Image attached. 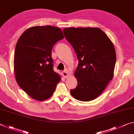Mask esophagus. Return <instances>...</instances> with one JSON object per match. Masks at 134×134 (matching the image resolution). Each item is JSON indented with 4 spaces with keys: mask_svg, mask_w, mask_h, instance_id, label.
Returning <instances> with one entry per match:
<instances>
[{
    "mask_svg": "<svg viewBox=\"0 0 134 134\" xmlns=\"http://www.w3.org/2000/svg\"><path fill=\"white\" fill-rule=\"evenodd\" d=\"M63 76H64L65 78H67L68 77H69V73H68L66 70H65V71H63Z\"/></svg>",
    "mask_w": 134,
    "mask_h": 134,
    "instance_id": "1",
    "label": "esophagus"
}]
</instances>
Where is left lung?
I'll use <instances>...</instances> for the list:
<instances>
[{
  "mask_svg": "<svg viewBox=\"0 0 134 134\" xmlns=\"http://www.w3.org/2000/svg\"><path fill=\"white\" fill-rule=\"evenodd\" d=\"M63 32L79 60L74 72L78 85L70 93L79 100H92L102 94L113 77L116 58L114 45L99 28L72 27L64 28Z\"/></svg>",
  "mask_w": 134,
  "mask_h": 134,
  "instance_id": "1",
  "label": "left lung"
}]
</instances>
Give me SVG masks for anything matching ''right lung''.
Masks as SVG:
<instances>
[{"instance_id": "right-lung-1", "label": "right lung", "mask_w": 134, "mask_h": 134, "mask_svg": "<svg viewBox=\"0 0 134 134\" xmlns=\"http://www.w3.org/2000/svg\"><path fill=\"white\" fill-rule=\"evenodd\" d=\"M63 38L60 28L47 25L31 27L18 40L13 62L15 79L34 99L49 98L61 80L60 74L53 70L51 50Z\"/></svg>"}]
</instances>
